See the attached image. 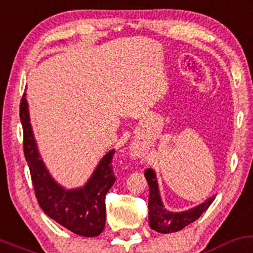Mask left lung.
Here are the masks:
<instances>
[{"instance_id": "1", "label": "left lung", "mask_w": 253, "mask_h": 253, "mask_svg": "<svg viewBox=\"0 0 253 253\" xmlns=\"http://www.w3.org/2000/svg\"><path fill=\"white\" fill-rule=\"evenodd\" d=\"M145 177L148 182L149 198H148V221L149 227L153 230L163 234H169L183 229L195 219L202 216L204 211L208 210L209 206L214 200L216 195L208 198L205 202L194 208L188 209L181 212H172L168 210L162 200V195L159 192V184L157 180L156 171L153 169H147L145 171Z\"/></svg>"}]
</instances>
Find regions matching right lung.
Wrapping results in <instances>:
<instances>
[{
	"instance_id": "obj_1",
	"label": "right lung",
	"mask_w": 253,
	"mask_h": 253,
	"mask_svg": "<svg viewBox=\"0 0 253 253\" xmlns=\"http://www.w3.org/2000/svg\"><path fill=\"white\" fill-rule=\"evenodd\" d=\"M20 121L24 130V154L41 209L75 234L86 238L99 235L105 228V195L116 181L112 171L115 149L102 157L84 186L67 189L54 180L41 157L30 123L26 93L20 102Z\"/></svg>"
}]
</instances>
